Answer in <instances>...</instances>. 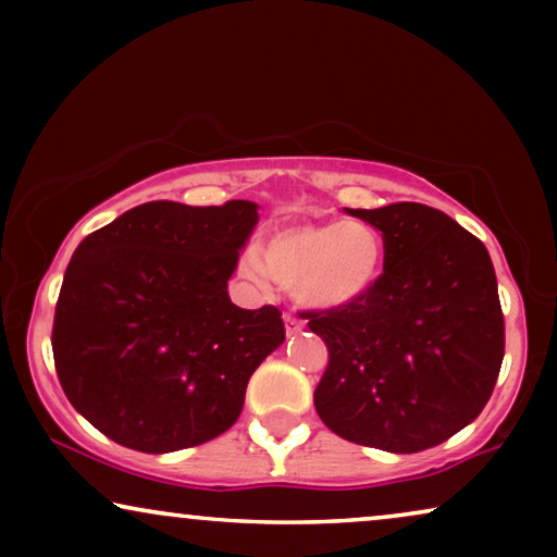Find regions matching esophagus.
<instances>
[{
    "instance_id": "1",
    "label": "esophagus",
    "mask_w": 557,
    "mask_h": 557,
    "mask_svg": "<svg viewBox=\"0 0 557 557\" xmlns=\"http://www.w3.org/2000/svg\"><path fill=\"white\" fill-rule=\"evenodd\" d=\"M284 324H286L288 337H296V334L304 330V322H301L299 317H294V314H284Z\"/></svg>"
}]
</instances>
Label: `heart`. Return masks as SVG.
Wrapping results in <instances>:
<instances>
[{
	"label": "heart",
	"mask_w": 557,
	"mask_h": 557,
	"mask_svg": "<svg viewBox=\"0 0 557 557\" xmlns=\"http://www.w3.org/2000/svg\"><path fill=\"white\" fill-rule=\"evenodd\" d=\"M385 263L383 233L368 220L296 223L269 233L263 248H246L240 273L250 284L292 286L296 301L314 311H339L362 301Z\"/></svg>",
	"instance_id": "b5f03b06"
}]
</instances>
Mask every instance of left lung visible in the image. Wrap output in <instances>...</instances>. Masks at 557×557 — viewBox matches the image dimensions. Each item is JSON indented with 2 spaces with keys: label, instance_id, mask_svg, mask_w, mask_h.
<instances>
[{
  "label": "left lung",
  "instance_id": "8db88e82",
  "mask_svg": "<svg viewBox=\"0 0 557 557\" xmlns=\"http://www.w3.org/2000/svg\"><path fill=\"white\" fill-rule=\"evenodd\" d=\"M383 233V276L362 301L307 311L330 349L314 406L352 444L416 454L482 413L505 357L484 243L421 202L347 210Z\"/></svg>",
  "mask_w": 557,
  "mask_h": 557
}]
</instances>
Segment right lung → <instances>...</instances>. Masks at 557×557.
Returning <instances> with one entry per match:
<instances>
[{"instance_id":"obj_1","label":"right lung","mask_w":557,"mask_h":557,"mask_svg":"<svg viewBox=\"0 0 557 557\" xmlns=\"http://www.w3.org/2000/svg\"><path fill=\"white\" fill-rule=\"evenodd\" d=\"M256 225L248 200H157L75 248L52 355L90 425L134 451L170 454L238 421L250 375L286 337L276 307L250 311L227 296Z\"/></svg>"}]
</instances>
